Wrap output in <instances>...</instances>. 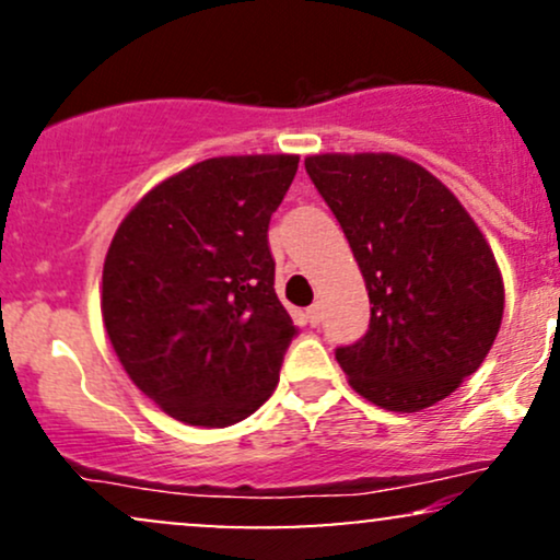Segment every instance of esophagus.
Listing matches in <instances>:
<instances>
[{"mask_svg": "<svg viewBox=\"0 0 560 560\" xmlns=\"http://www.w3.org/2000/svg\"><path fill=\"white\" fill-rule=\"evenodd\" d=\"M305 316H307V324H311V326L320 324V305H318V302H313V305L307 307Z\"/></svg>", "mask_w": 560, "mask_h": 560, "instance_id": "1", "label": "esophagus"}]
</instances>
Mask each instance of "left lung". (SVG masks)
<instances>
[{
    "instance_id": "left-lung-1",
    "label": "left lung",
    "mask_w": 560,
    "mask_h": 560,
    "mask_svg": "<svg viewBox=\"0 0 560 560\" xmlns=\"http://www.w3.org/2000/svg\"><path fill=\"white\" fill-rule=\"evenodd\" d=\"M305 171L337 215L371 300L361 342L339 347L350 387L397 413L445 400L500 331L503 276L458 197L392 152H324Z\"/></svg>"
}]
</instances>
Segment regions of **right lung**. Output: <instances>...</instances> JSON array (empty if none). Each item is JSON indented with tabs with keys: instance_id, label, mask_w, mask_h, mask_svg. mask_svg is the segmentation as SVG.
<instances>
[{
	"instance_id": "obj_1",
	"label": "right lung",
	"mask_w": 560,
	"mask_h": 560,
	"mask_svg": "<svg viewBox=\"0 0 560 560\" xmlns=\"http://www.w3.org/2000/svg\"><path fill=\"white\" fill-rule=\"evenodd\" d=\"M298 155L210 158L152 186L115 231L102 320L128 378L171 419L223 429L273 395L298 334L268 221Z\"/></svg>"
}]
</instances>
